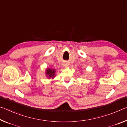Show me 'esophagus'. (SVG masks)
Here are the masks:
<instances>
[{"label": "esophagus", "instance_id": "1", "mask_svg": "<svg viewBox=\"0 0 127 127\" xmlns=\"http://www.w3.org/2000/svg\"><path fill=\"white\" fill-rule=\"evenodd\" d=\"M68 66V64L67 63L66 64H64V66H65V67H67V66Z\"/></svg>", "mask_w": 127, "mask_h": 127}]
</instances>
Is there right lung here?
Returning <instances> with one entry per match:
<instances>
[{"label": "right lung", "mask_w": 127, "mask_h": 127, "mask_svg": "<svg viewBox=\"0 0 127 127\" xmlns=\"http://www.w3.org/2000/svg\"><path fill=\"white\" fill-rule=\"evenodd\" d=\"M56 70L55 69H52V68H47L46 72L45 74L47 75V76L48 78H53L55 76Z\"/></svg>", "instance_id": "1"}]
</instances>
